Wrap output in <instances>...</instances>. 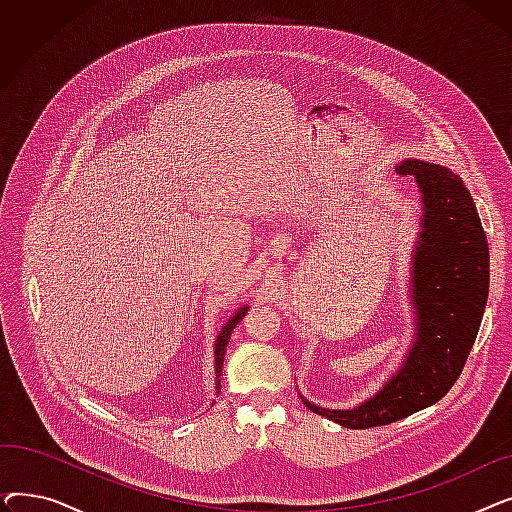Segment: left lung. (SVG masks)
I'll use <instances>...</instances> for the list:
<instances>
[{
  "instance_id": "obj_1",
  "label": "left lung",
  "mask_w": 512,
  "mask_h": 512,
  "mask_svg": "<svg viewBox=\"0 0 512 512\" xmlns=\"http://www.w3.org/2000/svg\"><path fill=\"white\" fill-rule=\"evenodd\" d=\"M423 199V230L413 259L417 340L392 380L357 409H307L342 427L367 429L405 419L438 402L459 380L488 301L490 255L475 203L463 180L444 166L409 159Z\"/></svg>"
}]
</instances>
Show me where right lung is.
Segmentation results:
<instances>
[{
    "label": "right lung",
    "mask_w": 512,
    "mask_h": 512,
    "mask_svg": "<svg viewBox=\"0 0 512 512\" xmlns=\"http://www.w3.org/2000/svg\"><path fill=\"white\" fill-rule=\"evenodd\" d=\"M245 311H247V307H242V309L234 315V319L230 321V324L224 326V330L220 332L218 340H215V371H218V375H220V371H222V361H224V353H226V346H228L230 334H232L234 326L238 324V319H242V315H245ZM215 388L220 390V378H218V386H215Z\"/></svg>",
    "instance_id": "right-lung-1"
}]
</instances>
